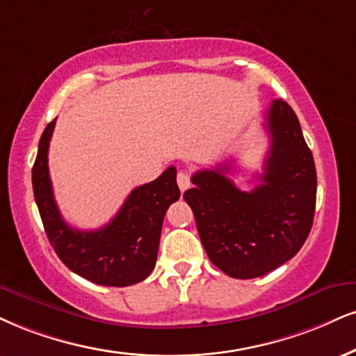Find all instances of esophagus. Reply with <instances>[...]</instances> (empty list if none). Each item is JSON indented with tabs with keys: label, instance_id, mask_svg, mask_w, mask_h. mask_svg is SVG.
I'll return each mask as SVG.
<instances>
[{
	"label": "esophagus",
	"instance_id": "esophagus-1",
	"mask_svg": "<svg viewBox=\"0 0 356 356\" xmlns=\"http://www.w3.org/2000/svg\"><path fill=\"white\" fill-rule=\"evenodd\" d=\"M177 181H178V186H179V190H181V193H183V191H186L188 188L191 186L190 175H188L186 171H178V175H177Z\"/></svg>",
	"mask_w": 356,
	"mask_h": 356
}]
</instances>
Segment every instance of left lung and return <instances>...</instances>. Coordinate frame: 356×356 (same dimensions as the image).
<instances>
[{
    "label": "left lung",
    "instance_id": "8db88e82",
    "mask_svg": "<svg viewBox=\"0 0 356 356\" xmlns=\"http://www.w3.org/2000/svg\"><path fill=\"white\" fill-rule=\"evenodd\" d=\"M270 148L261 183L241 191L227 165L193 175L183 198L208 257L234 279L266 275L292 259L312 229L317 171L296 112L274 100L266 115Z\"/></svg>",
    "mask_w": 356,
    "mask_h": 356
}]
</instances>
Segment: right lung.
<instances>
[{
    "instance_id": "1",
    "label": "right lung",
    "mask_w": 356,
    "mask_h": 356,
    "mask_svg": "<svg viewBox=\"0 0 356 356\" xmlns=\"http://www.w3.org/2000/svg\"><path fill=\"white\" fill-rule=\"evenodd\" d=\"M56 118L44 129L33 166V191L44 231L57 256L90 282L127 287L152 274L166 209L178 201L177 168L170 166L155 181L135 188L108 225L95 231L74 229L60 216L47 166Z\"/></svg>"
}]
</instances>
